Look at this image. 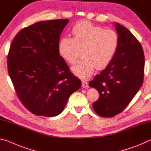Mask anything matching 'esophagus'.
Segmentation results:
<instances>
[{"label": "esophagus", "mask_w": 151, "mask_h": 151, "mask_svg": "<svg viewBox=\"0 0 151 151\" xmlns=\"http://www.w3.org/2000/svg\"><path fill=\"white\" fill-rule=\"evenodd\" d=\"M82 87L83 88H88L89 87L88 83L87 82V81H85V80L82 81Z\"/></svg>", "instance_id": "esophagus-1"}]
</instances>
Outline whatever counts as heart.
<instances>
[{
  "label": "heart",
  "mask_w": 151,
  "mask_h": 151,
  "mask_svg": "<svg viewBox=\"0 0 151 151\" xmlns=\"http://www.w3.org/2000/svg\"><path fill=\"white\" fill-rule=\"evenodd\" d=\"M73 38L61 37L58 51L64 60L73 64L82 51L83 59L73 66V73L83 80L92 76L97 68L107 67L115 56L119 47L120 37L112 29H104L87 21H80L72 27Z\"/></svg>",
  "instance_id": "obj_1"
}]
</instances>
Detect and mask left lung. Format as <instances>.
<instances>
[{
    "instance_id": "obj_1",
    "label": "left lung",
    "mask_w": 151,
    "mask_h": 151,
    "mask_svg": "<svg viewBox=\"0 0 151 151\" xmlns=\"http://www.w3.org/2000/svg\"><path fill=\"white\" fill-rule=\"evenodd\" d=\"M119 47L112 61L89 83L100 97L93 103L96 114L110 118L122 112L137 94L144 80L145 56L138 39L126 28L116 23Z\"/></svg>"
}]
</instances>
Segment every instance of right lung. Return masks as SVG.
I'll use <instances>...</instances> for the list:
<instances>
[{"mask_svg":"<svg viewBox=\"0 0 151 151\" xmlns=\"http://www.w3.org/2000/svg\"><path fill=\"white\" fill-rule=\"evenodd\" d=\"M68 19L40 21L22 29L7 55L8 72L19 99L34 114L55 116L62 112L81 81L59 55L60 35Z\"/></svg>","mask_w":151,"mask_h":151,"instance_id":"obj_1","label":"right lung"}]
</instances>
